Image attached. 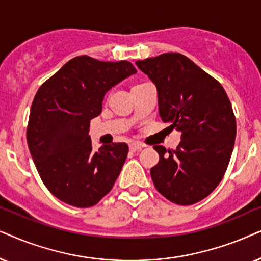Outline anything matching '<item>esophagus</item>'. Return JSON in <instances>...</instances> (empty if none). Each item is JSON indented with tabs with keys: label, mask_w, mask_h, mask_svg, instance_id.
I'll use <instances>...</instances> for the list:
<instances>
[{
	"label": "esophagus",
	"mask_w": 261,
	"mask_h": 261,
	"mask_svg": "<svg viewBox=\"0 0 261 261\" xmlns=\"http://www.w3.org/2000/svg\"><path fill=\"white\" fill-rule=\"evenodd\" d=\"M143 148H144V145L138 143V142H134V143L130 144V150L131 151H138V150H141V149H143Z\"/></svg>",
	"instance_id": "34e87169"
}]
</instances>
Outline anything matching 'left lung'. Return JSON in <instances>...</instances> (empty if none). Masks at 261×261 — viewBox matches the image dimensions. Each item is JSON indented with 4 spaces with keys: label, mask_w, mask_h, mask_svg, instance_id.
<instances>
[{
    "label": "left lung",
    "mask_w": 261,
    "mask_h": 261,
    "mask_svg": "<svg viewBox=\"0 0 261 261\" xmlns=\"http://www.w3.org/2000/svg\"><path fill=\"white\" fill-rule=\"evenodd\" d=\"M158 89L163 123L181 134L175 150L155 145L159 163L150 169L167 199L191 205L209 196L223 178L234 149L236 121L221 83L180 54L137 61Z\"/></svg>",
    "instance_id": "left-lung-1"
}]
</instances>
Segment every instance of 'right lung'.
I'll list each match as a JSON object with an SVG mask.
<instances>
[{"mask_svg":"<svg viewBox=\"0 0 261 261\" xmlns=\"http://www.w3.org/2000/svg\"><path fill=\"white\" fill-rule=\"evenodd\" d=\"M137 70L130 62L79 56L38 89L31 106L27 144L44 185L76 207L95 205L112 190L126 160V143L93 151L89 124L109 90Z\"/></svg>","mask_w":261,"mask_h":261,"instance_id":"1","label":"right lung"}]
</instances>
